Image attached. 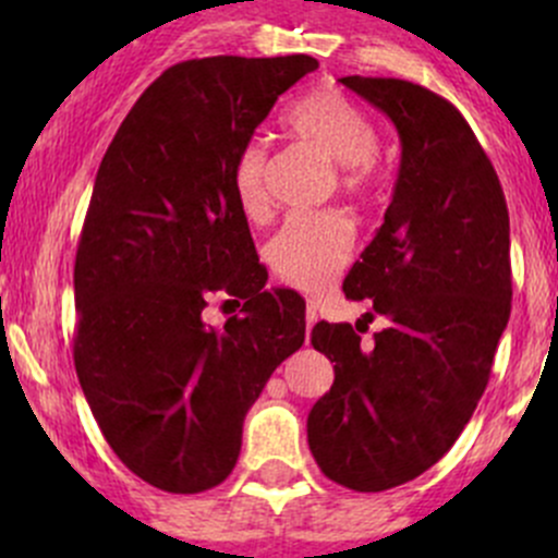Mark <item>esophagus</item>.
<instances>
[{"instance_id":"obj_1","label":"esophagus","mask_w":558,"mask_h":558,"mask_svg":"<svg viewBox=\"0 0 558 558\" xmlns=\"http://www.w3.org/2000/svg\"><path fill=\"white\" fill-rule=\"evenodd\" d=\"M315 320H318V313H315V305H313V302H307V313H305V326H307V331L313 329Z\"/></svg>"}]
</instances>
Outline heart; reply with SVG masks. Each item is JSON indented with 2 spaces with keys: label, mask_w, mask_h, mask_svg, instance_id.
Listing matches in <instances>:
<instances>
[{
  "label": "heart",
  "mask_w": 558,
  "mask_h": 558,
  "mask_svg": "<svg viewBox=\"0 0 558 558\" xmlns=\"http://www.w3.org/2000/svg\"><path fill=\"white\" fill-rule=\"evenodd\" d=\"M283 126L291 137L324 150L331 161H337V183L345 194L364 196L373 191L378 180V126L353 99L331 88L311 94L286 112ZM267 167L269 150L262 140L245 143L234 159V196L251 221H264L272 210ZM351 253L353 229L337 210L296 213L267 247L272 272L283 283L302 291L326 289L342 272Z\"/></svg>",
  "instance_id": "1"
}]
</instances>
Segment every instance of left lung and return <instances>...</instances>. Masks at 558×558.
Instances as JSON below:
<instances>
[{
    "mask_svg": "<svg viewBox=\"0 0 558 558\" xmlns=\"http://www.w3.org/2000/svg\"><path fill=\"white\" fill-rule=\"evenodd\" d=\"M393 121L402 143L384 227L348 272L386 329L364 345L351 324L313 326L335 384L307 415L329 481L386 492L448 453L483 397L510 318V218L494 165L456 107L399 77H342Z\"/></svg>",
    "mask_w": 558,
    "mask_h": 558,
    "instance_id": "obj_1",
    "label": "left lung"
}]
</instances>
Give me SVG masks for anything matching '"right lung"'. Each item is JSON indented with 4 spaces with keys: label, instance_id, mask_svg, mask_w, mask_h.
<instances>
[{
    "label": "right lung",
    "instance_id": "add662e5",
    "mask_svg": "<svg viewBox=\"0 0 558 558\" xmlns=\"http://www.w3.org/2000/svg\"><path fill=\"white\" fill-rule=\"evenodd\" d=\"M313 56L180 61L118 126L75 256V369L105 440L150 486L199 494L234 470L243 421L305 342V300L264 291L232 167ZM244 302L221 332L201 311Z\"/></svg>",
    "mask_w": 558,
    "mask_h": 558
}]
</instances>
